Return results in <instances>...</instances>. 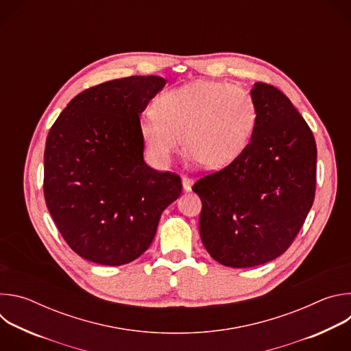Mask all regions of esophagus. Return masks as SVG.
<instances>
[{
    "instance_id": "1",
    "label": "esophagus",
    "mask_w": 351,
    "mask_h": 351,
    "mask_svg": "<svg viewBox=\"0 0 351 351\" xmlns=\"http://www.w3.org/2000/svg\"><path fill=\"white\" fill-rule=\"evenodd\" d=\"M182 183H183V189H184L186 191L191 190V184H193V180H191L190 178H187V176H183V178H182Z\"/></svg>"
}]
</instances>
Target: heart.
I'll return each mask as SVG.
<instances>
[{
	"instance_id": "obj_1",
	"label": "heart",
	"mask_w": 351,
	"mask_h": 351,
	"mask_svg": "<svg viewBox=\"0 0 351 351\" xmlns=\"http://www.w3.org/2000/svg\"><path fill=\"white\" fill-rule=\"evenodd\" d=\"M257 122L253 95L241 87L215 80L165 91L154 104V117L140 123L149 156L168 165L179 149L207 169L234 160L247 145Z\"/></svg>"
}]
</instances>
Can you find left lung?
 Returning a JSON list of instances; mask_svg holds the SVG:
<instances>
[{
  "mask_svg": "<svg viewBox=\"0 0 351 351\" xmlns=\"http://www.w3.org/2000/svg\"><path fill=\"white\" fill-rule=\"evenodd\" d=\"M252 95V140L225 168L198 179L199 236L222 265L250 268L283 254L302 229L315 197L317 144L290 99L268 83Z\"/></svg>",
  "mask_w": 351,
  "mask_h": 351,
  "instance_id": "1",
  "label": "left lung"
}]
</instances>
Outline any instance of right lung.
I'll list each match as a JSON object with an SVG mask.
<instances>
[{
	"mask_svg": "<svg viewBox=\"0 0 351 351\" xmlns=\"http://www.w3.org/2000/svg\"><path fill=\"white\" fill-rule=\"evenodd\" d=\"M160 76H130L86 88L49 129L44 198L60 233L82 258L123 265L152 244L162 211L180 195V176L143 160L140 114Z\"/></svg>",
	"mask_w": 351,
	"mask_h": 351,
	"instance_id": "right-lung-1",
	"label": "right lung"
}]
</instances>
